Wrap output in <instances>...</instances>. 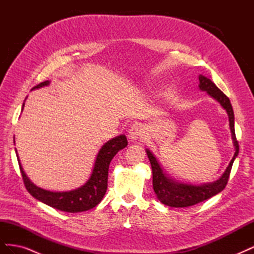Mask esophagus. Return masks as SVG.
Here are the masks:
<instances>
[{
    "label": "esophagus",
    "instance_id": "34e87169",
    "mask_svg": "<svg viewBox=\"0 0 254 254\" xmlns=\"http://www.w3.org/2000/svg\"><path fill=\"white\" fill-rule=\"evenodd\" d=\"M144 135H145L144 128L141 125H139V124L132 125L131 127H130L129 131H128V136H129V139L131 140V141H136V140L144 139Z\"/></svg>",
    "mask_w": 254,
    "mask_h": 254
}]
</instances>
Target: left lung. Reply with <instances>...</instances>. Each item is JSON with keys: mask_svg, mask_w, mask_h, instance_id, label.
I'll use <instances>...</instances> for the list:
<instances>
[{"mask_svg": "<svg viewBox=\"0 0 254 254\" xmlns=\"http://www.w3.org/2000/svg\"><path fill=\"white\" fill-rule=\"evenodd\" d=\"M199 89L206 92L212 98H214L222 108H224L229 118V126L231 130L232 141L234 146V156L230 161L226 171L221 175L219 179L210 183L203 184H191L184 183L174 179L173 177L168 175L164 168L161 166L158 159L155 155L146 148V153L150 161L151 170H152V187L153 190L157 195L159 200L165 205L172 207H187L197 204L201 201L206 200L224 190L227 186V182L230 176V172L233 165L234 160L238 156V142L236 141L235 129H234V112L232 105L230 103V99L222 93V92L216 87L211 79L203 75H199Z\"/></svg>", "mask_w": 254, "mask_h": 254, "instance_id": "obj_1", "label": "left lung"}]
</instances>
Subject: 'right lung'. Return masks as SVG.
Listing matches in <instances>:
<instances>
[{"label": "right lung", "mask_w": 254, "mask_h": 254, "mask_svg": "<svg viewBox=\"0 0 254 254\" xmlns=\"http://www.w3.org/2000/svg\"><path fill=\"white\" fill-rule=\"evenodd\" d=\"M50 82V80L43 81L38 84V86L34 87L32 90L49 86ZM24 105L25 103H23L22 111L24 109ZM127 145L128 142L125 134L115 136L108 142H106L97 153L93 170H92V173L86 183L78 189L67 191H52L37 187L35 183L29 180L24 170H23L17 149L16 153L23 181H24L25 188L30 195L38 199L39 201L54 207V209L67 213H78L93 209L94 206L102 201V199L106 194L107 187H108L107 182H108V170L111 160L121 149L125 148Z\"/></svg>", "instance_id": "add662e5"}]
</instances>
